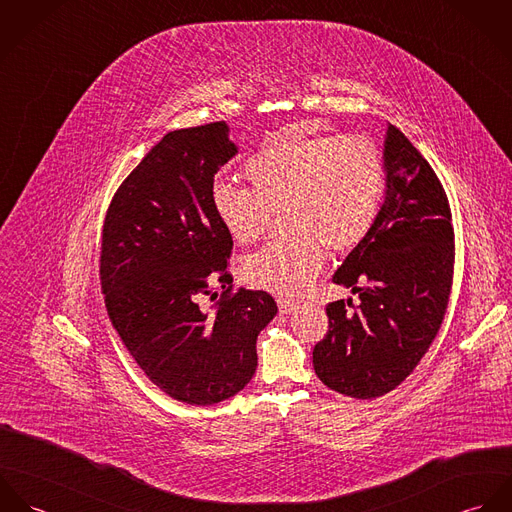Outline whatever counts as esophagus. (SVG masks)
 Returning <instances> with one entry per match:
<instances>
[{
	"label": "esophagus",
	"mask_w": 512,
	"mask_h": 512,
	"mask_svg": "<svg viewBox=\"0 0 512 512\" xmlns=\"http://www.w3.org/2000/svg\"><path fill=\"white\" fill-rule=\"evenodd\" d=\"M278 307H280V313H293L299 305L292 301V299H286V297H282V299H278Z\"/></svg>",
	"instance_id": "obj_1"
}]
</instances>
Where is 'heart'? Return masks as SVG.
<instances>
[{
	"label": "heart",
	"mask_w": 512,
	"mask_h": 512,
	"mask_svg": "<svg viewBox=\"0 0 512 512\" xmlns=\"http://www.w3.org/2000/svg\"><path fill=\"white\" fill-rule=\"evenodd\" d=\"M252 189L215 181L213 209L238 244L256 242L274 213L292 238L272 242L242 264L248 284L280 295H301L325 264L327 250L359 246L378 217L384 165L363 136L278 138L246 167Z\"/></svg>",
	"instance_id": "heart-1"
}]
</instances>
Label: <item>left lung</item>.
<instances>
[{
	"label": "left lung",
	"instance_id": "left-lung-1",
	"mask_svg": "<svg viewBox=\"0 0 512 512\" xmlns=\"http://www.w3.org/2000/svg\"><path fill=\"white\" fill-rule=\"evenodd\" d=\"M384 203L333 282L359 293L327 305L313 368L331 390L370 400L396 388L430 349L453 276V228L438 175L392 124L384 136Z\"/></svg>",
	"mask_w": 512,
	"mask_h": 512
}]
</instances>
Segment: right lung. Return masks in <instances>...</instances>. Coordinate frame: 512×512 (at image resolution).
I'll list each match as a JSON object with an SVG mask.
<instances>
[{
  "label": "right lung",
  "mask_w": 512,
  "mask_h": 512,
  "mask_svg": "<svg viewBox=\"0 0 512 512\" xmlns=\"http://www.w3.org/2000/svg\"><path fill=\"white\" fill-rule=\"evenodd\" d=\"M228 132L215 122L165 134L116 191L102 230L112 325L147 378L191 406L250 382L256 339L278 313L270 293H230L232 238L211 201L217 171L238 153Z\"/></svg>",
  "instance_id": "right-lung-1"
}]
</instances>
